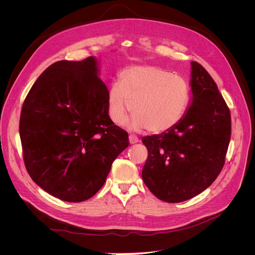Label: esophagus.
Returning a JSON list of instances; mask_svg holds the SVG:
<instances>
[{"mask_svg": "<svg viewBox=\"0 0 255 255\" xmlns=\"http://www.w3.org/2000/svg\"><path fill=\"white\" fill-rule=\"evenodd\" d=\"M128 141H129V143L130 144H134V143H136V142H138L139 141V139H138V137L137 136H135V135H129L128 136Z\"/></svg>", "mask_w": 255, "mask_h": 255, "instance_id": "obj_1", "label": "esophagus"}]
</instances>
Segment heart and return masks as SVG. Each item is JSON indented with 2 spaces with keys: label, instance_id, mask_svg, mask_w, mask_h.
Wrapping results in <instances>:
<instances>
[{
  "label": "heart",
  "instance_id": "obj_1",
  "mask_svg": "<svg viewBox=\"0 0 255 255\" xmlns=\"http://www.w3.org/2000/svg\"><path fill=\"white\" fill-rule=\"evenodd\" d=\"M190 101V88L182 76L156 66H134L123 70L119 83L107 92L112 121L125 125L128 112L135 114L129 123L134 129L148 128L164 133L183 118Z\"/></svg>",
  "mask_w": 255,
  "mask_h": 255
}]
</instances>
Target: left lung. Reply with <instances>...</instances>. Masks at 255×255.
Here are the masks:
<instances>
[{
	"label": "left lung",
	"mask_w": 255,
	"mask_h": 255,
	"mask_svg": "<svg viewBox=\"0 0 255 255\" xmlns=\"http://www.w3.org/2000/svg\"><path fill=\"white\" fill-rule=\"evenodd\" d=\"M192 102L181 121L159 135L142 137L148 158L142 180L161 201H186L221 172L231 139V114L205 69L191 61Z\"/></svg>",
	"instance_id": "8db88e82"
}]
</instances>
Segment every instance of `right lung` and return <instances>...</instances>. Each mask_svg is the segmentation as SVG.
Returning <instances> with one entry per match:
<instances>
[{
  "mask_svg": "<svg viewBox=\"0 0 255 255\" xmlns=\"http://www.w3.org/2000/svg\"><path fill=\"white\" fill-rule=\"evenodd\" d=\"M97 58L56 61L40 74L22 106L19 132L32 180L50 195L82 202L104 185L128 135L109 116Z\"/></svg>",
  "mask_w": 255,
  "mask_h": 255,
  "instance_id": "obj_1",
  "label": "right lung"
}]
</instances>
